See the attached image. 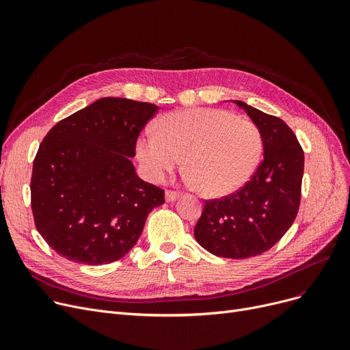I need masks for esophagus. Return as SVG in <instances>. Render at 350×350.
<instances>
[{
    "mask_svg": "<svg viewBox=\"0 0 350 350\" xmlns=\"http://www.w3.org/2000/svg\"><path fill=\"white\" fill-rule=\"evenodd\" d=\"M178 197L180 194L177 191H172V190L165 191V201H167V203H173V201H176Z\"/></svg>",
    "mask_w": 350,
    "mask_h": 350,
    "instance_id": "34e87169",
    "label": "esophagus"
}]
</instances>
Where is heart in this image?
<instances>
[{
    "label": "heart",
    "mask_w": 350,
    "mask_h": 350,
    "mask_svg": "<svg viewBox=\"0 0 350 350\" xmlns=\"http://www.w3.org/2000/svg\"><path fill=\"white\" fill-rule=\"evenodd\" d=\"M262 149L252 122L223 109H189L161 118L156 133L137 140L136 156L152 181H161L185 159L191 186L207 197H224L251 178Z\"/></svg>",
    "instance_id": "heart-1"
}]
</instances>
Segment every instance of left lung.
<instances>
[{"label": "left lung", "instance_id": "obj_1", "mask_svg": "<svg viewBox=\"0 0 350 350\" xmlns=\"http://www.w3.org/2000/svg\"><path fill=\"white\" fill-rule=\"evenodd\" d=\"M232 102L260 129L264 159L241 190L206 201L194 237L217 256L245 260L272 248L295 221L301 203L304 150L282 119L245 102Z\"/></svg>", "mask_w": 350, "mask_h": 350}]
</instances>
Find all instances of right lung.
Masks as SVG:
<instances>
[{
	"label": "right lung",
	"instance_id": "right-lung-1",
	"mask_svg": "<svg viewBox=\"0 0 350 350\" xmlns=\"http://www.w3.org/2000/svg\"><path fill=\"white\" fill-rule=\"evenodd\" d=\"M159 107L102 98L55 124L31 178L36 230L64 258L85 265L120 260L137 243L164 191L135 170L136 140Z\"/></svg>",
	"mask_w": 350,
	"mask_h": 350
}]
</instances>
